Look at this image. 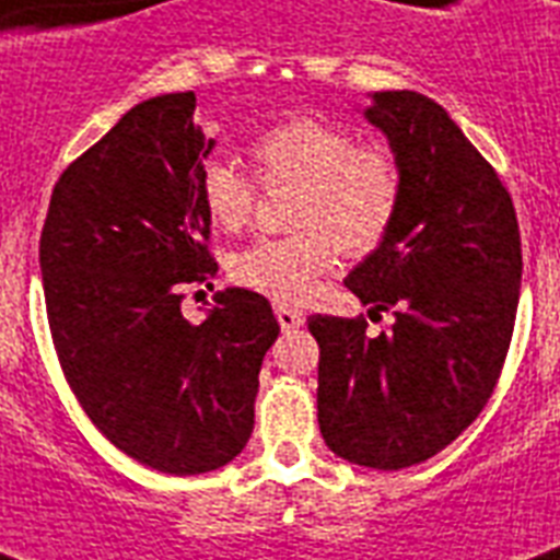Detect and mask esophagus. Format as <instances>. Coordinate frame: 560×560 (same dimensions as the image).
Instances as JSON below:
<instances>
[{
	"mask_svg": "<svg viewBox=\"0 0 560 560\" xmlns=\"http://www.w3.org/2000/svg\"><path fill=\"white\" fill-rule=\"evenodd\" d=\"M276 319H279L281 331H296V328L305 325V314L288 305H276Z\"/></svg>",
	"mask_w": 560,
	"mask_h": 560,
	"instance_id": "1",
	"label": "esophagus"
}]
</instances>
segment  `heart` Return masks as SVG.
<instances>
[{"instance_id": "heart-1", "label": "heart", "mask_w": 560, "mask_h": 560, "mask_svg": "<svg viewBox=\"0 0 560 560\" xmlns=\"http://www.w3.org/2000/svg\"><path fill=\"white\" fill-rule=\"evenodd\" d=\"M253 160L267 186H299L290 214L299 235L258 241L232 258V279L255 293L302 302L331 270L337 249L369 255L395 223L404 191L398 160L383 144H358L346 127L290 118L255 139ZM200 200L220 232H241L253 223L258 191L235 162L214 156L200 168Z\"/></svg>"}]
</instances>
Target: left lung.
Instances as JSON below:
<instances>
[{
	"instance_id": "left-lung-1",
	"label": "left lung",
	"mask_w": 560,
	"mask_h": 560,
	"mask_svg": "<svg viewBox=\"0 0 560 560\" xmlns=\"http://www.w3.org/2000/svg\"><path fill=\"white\" fill-rule=\"evenodd\" d=\"M389 139L404 191L349 290L395 323L316 314V416L337 456L400 470L444 451L491 398L521 299V229L497 171L421 92H374L363 109Z\"/></svg>"
}]
</instances>
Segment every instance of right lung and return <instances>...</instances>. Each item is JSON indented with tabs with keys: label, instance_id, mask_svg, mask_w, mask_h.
I'll return each mask as SVG.
<instances>
[{
	"label": "right lung",
	"instance_id": "obj_1",
	"mask_svg": "<svg viewBox=\"0 0 560 560\" xmlns=\"http://www.w3.org/2000/svg\"><path fill=\"white\" fill-rule=\"evenodd\" d=\"M197 95H156L118 118L60 174L39 235L57 360L92 424L148 468H223L255 424L264 354L279 323L261 293L226 288L200 325L183 290L209 284L200 200L214 148Z\"/></svg>",
	"mask_w": 560,
	"mask_h": 560
}]
</instances>
